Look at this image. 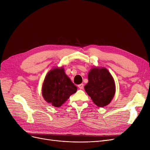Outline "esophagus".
Returning <instances> with one entry per match:
<instances>
[{"label":"esophagus","instance_id":"obj_1","mask_svg":"<svg viewBox=\"0 0 150 150\" xmlns=\"http://www.w3.org/2000/svg\"><path fill=\"white\" fill-rule=\"evenodd\" d=\"M78 88L81 89H83L84 88V84H81L78 85Z\"/></svg>","mask_w":150,"mask_h":150}]
</instances>
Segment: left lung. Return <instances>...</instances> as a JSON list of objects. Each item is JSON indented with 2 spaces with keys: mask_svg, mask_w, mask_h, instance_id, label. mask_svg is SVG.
Segmentation results:
<instances>
[{
  "mask_svg": "<svg viewBox=\"0 0 150 150\" xmlns=\"http://www.w3.org/2000/svg\"><path fill=\"white\" fill-rule=\"evenodd\" d=\"M86 92L94 103L104 107L110 103L115 94V84L111 74L106 68L94 67L88 74Z\"/></svg>",
  "mask_w": 150,
  "mask_h": 150,
  "instance_id": "1",
  "label": "left lung"
}]
</instances>
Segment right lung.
Here are the masks:
<instances>
[{
  "label": "right lung",
  "instance_id": "add662e5",
  "mask_svg": "<svg viewBox=\"0 0 150 150\" xmlns=\"http://www.w3.org/2000/svg\"><path fill=\"white\" fill-rule=\"evenodd\" d=\"M76 91L77 87L66 76L64 68L56 67L50 71L45 78L42 94L48 103L58 108Z\"/></svg>",
  "mask_w": 150,
  "mask_h": 150
}]
</instances>
